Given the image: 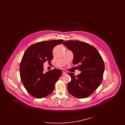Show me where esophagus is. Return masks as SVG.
<instances>
[{"label": "esophagus", "mask_w": 125, "mask_h": 125, "mask_svg": "<svg viewBox=\"0 0 125 125\" xmlns=\"http://www.w3.org/2000/svg\"><path fill=\"white\" fill-rule=\"evenodd\" d=\"M65 74H66V73L65 72L63 71L62 72V75H65Z\"/></svg>", "instance_id": "1"}]
</instances>
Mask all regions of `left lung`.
I'll use <instances>...</instances> for the list:
<instances>
[{
    "label": "left lung",
    "mask_w": 125,
    "mask_h": 125,
    "mask_svg": "<svg viewBox=\"0 0 125 125\" xmlns=\"http://www.w3.org/2000/svg\"><path fill=\"white\" fill-rule=\"evenodd\" d=\"M63 44L73 54V64L79 63L81 73L74 75L68 74L71 78L67 85L69 93L79 98L91 95L100 85L104 69V61L98 51L89 43L79 41H68Z\"/></svg>",
    "instance_id": "left-lung-1"
}]
</instances>
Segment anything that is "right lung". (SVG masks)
I'll return each mask as SVG.
<instances>
[{
	"instance_id": "obj_1",
	"label": "right lung",
	"mask_w": 125,
	"mask_h": 125,
	"mask_svg": "<svg viewBox=\"0 0 125 125\" xmlns=\"http://www.w3.org/2000/svg\"><path fill=\"white\" fill-rule=\"evenodd\" d=\"M55 40L38 42L25 51L20 64V76L25 89L33 96L42 98L53 91L55 84L62 75V71L55 68L43 72V63L53 59L54 47L63 42Z\"/></svg>"
}]
</instances>
